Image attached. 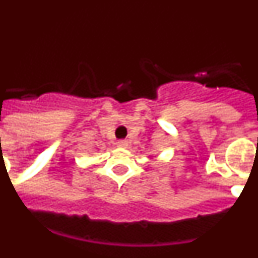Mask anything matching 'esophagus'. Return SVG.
I'll use <instances>...</instances> for the list:
<instances>
[{
    "label": "esophagus",
    "mask_w": 258,
    "mask_h": 258,
    "mask_svg": "<svg viewBox=\"0 0 258 258\" xmlns=\"http://www.w3.org/2000/svg\"><path fill=\"white\" fill-rule=\"evenodd\" d=\"M117 146H118V147H121V149H126V147H127V141H124V140L118 141Z\"/></svg>",
    "instance_id": "1"
}]
</instances>
